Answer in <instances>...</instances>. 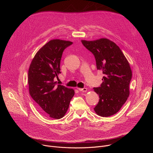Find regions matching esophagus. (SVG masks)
Instances as JSON below:
<instances>
[{"mask_svg":"<svg viewBox=\"0 0 153 153\" xmlns=\"http://www.w3.org/2000/svg\"><path fill=\"white\" fill-rule=\"evenodd\" d=\"M77 89L78 90H79L80 91H82V92H86L87 91V88H77Z\"/></svg>","mask_w":153,"mask_h":153,"instance_id":"obj_1","label":"esophagus"}]
</instances>
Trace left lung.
Wrapping results in <instances>:
<instances>
[{
	"instance_id": "left-lung-1",
	"label": "left lung",
	"mask_w": 153,
	"mask_h": 153,
	"mask_svg": "<svg viewBox=\"0 0 153 153\" xmlns=\"http://www.w3.org/2000/svg\"><path fill=\"white\" fill-rule=\"evenodd\" d=\"M81 42L94 56L97 69L104 74L100 86L93 88L99 96V101L94 110L102 117L114 115L129 95V86L132 78L129 64L120 48L110 40L102 38Z\"/></svg>"
}]
</instances>
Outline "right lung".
<instances>
[{"instance_id": "obj_1", "label": "right lung", "mask_w": 153, "mask_h": 153, "mask_svg": "<svg viewBox=\"0 0 153 153\" xmlns=\"http://www.w3.org/2000/svg\"><path fill=\"white\" fill-rule=\"evenodd\" d=\"M70 41L54 39L36 54L28 70L29 92L39 110L53 119L62 118L74 95L73 89L56 85L54 79L60 73V64L64 50Z\"/></svg>"}]
</instances>
